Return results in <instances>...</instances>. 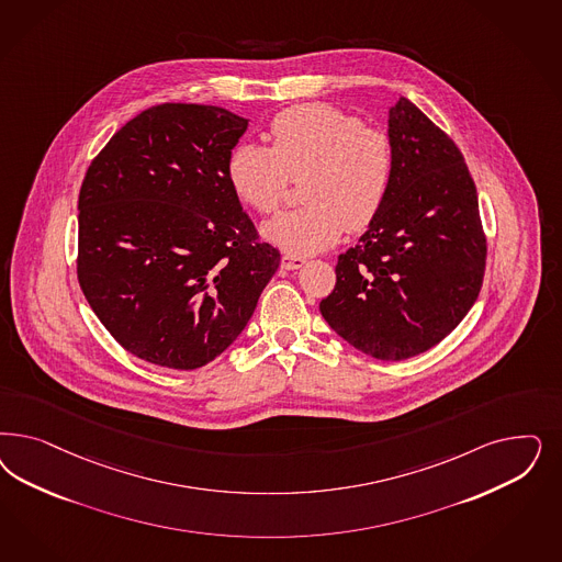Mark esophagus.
Segmentation results:
<instances>
[{
  "label": "esophagus",
  "mask_w": 562,
  "mask_h": 562,
  "mask_svg": "<svg viewBox=\"0 0 562 562\" xmlns=\"http://www.w3.org/2000/svg\"><path fill=\"white\" fill-rule=\"evenodd\" d=\"M304 262H306V258H304V256L283 254V258H281V269H285V271H295V269L304 267Z\"/></svg>",
  "instance_id": "esophagus-1"
}]
</instances>
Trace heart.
<instances>
[{"mask_svg":"<svg viewBox=\"0 0 562 562\" xmlns=\"http://www.w3.org/2000/svg\"><path fill=\"white\" fill-rule=\"evenodd\" d=\"M271 146L241 143L227 159L237 199L260 215L281 209L290 178L300 181L304 206L272 218L262 234L274 246L314 254L345 229L360 232L381 215L395 178V148L381 127L325 103L277 113L267 127Z\"/></svg>","mask_w":562,"mask_h":562,"instance_id":"b5f03b06","label":"heart"}]
</instances>
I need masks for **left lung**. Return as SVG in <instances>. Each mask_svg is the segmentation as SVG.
Returning <instances> with one entry per match:
<instances>
[{"instance_id":"left-lung-1","label":"left lung","mask_w":562,"mask_h":562,"mask_svg":"<svg viewBox=\"0 0 562 562\" xmlns=\"http://www.w3.org/2000/svg\"><path fill=\"white\" fill-rule=\"evenodd\" d=\"M395 178L381 215L339 256L321 302L328 326L376 360L440 344L470 312L486 236L470 169L453 140L405 97L389 109Z\"/></svg>"}]
</instances>
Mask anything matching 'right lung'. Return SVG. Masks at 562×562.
I'll return each mask as SVG.
<instances>
[{
  "mask_svg": "<svg viewBox=\"0 0 562 562\" xmlns=\"http://www.w3.org/2000/svg\"><path fill=\"white\" fill-rule=\"evenodd\" d=\"M248 120L213 105L148 108L92 159L78 196V283L132 356L213 362L248 325L281 254L227 180Z\"/></svg>",
  "mask_w": 562,
  "mask_h": 562,
  "instance_id": "1",
  "label": "right lung"
}]
</instances>
